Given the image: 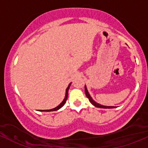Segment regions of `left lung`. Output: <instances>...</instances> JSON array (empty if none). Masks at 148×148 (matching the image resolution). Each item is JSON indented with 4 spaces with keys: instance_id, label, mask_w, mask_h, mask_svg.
Here are the masks:
<instances>
[{
    "instance_id": "8db88e82",
    "label": "left lung",
    "mask_w": 148,
    "mask_h": 148,
    "mask_svg": "<svg viewBox=\"0 0 148 148\" xmlns=\"http://www.w3.org/2000/svg\"><path fill=\"white\" fill-rule=\"evenodd\" d=\"M85 94H86V97L88 98V100H89V101L91 103V104L92 105H94V106L96 107H98V108H116L115 106H103V105H101V104L98 103L97 102H96L94 99L91 98V96H90L89 93H88V90H87V88H86V86L85 85Z\"/></svg>"
}]
</instances>
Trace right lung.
<instances>
[{"instance_id":"obj_1","label":"right lung","mask_w":148,"mask_h":148,"mask_svg":"<svg viewBox=\"0 0 148 148\" xmlns=\"http://www.w3.org/2000/svg\"><path fill=\"white\" fill-rule=\"evenodd\" d=\"M71 83H70L69 84V86H68L67 88H66V94H65V97L64 99V100L62 101L61 103L60 104V105L57 106V107H55V108H52V109H49V110H38L39 111H45V112H49V111H57V110H59L60 108H61L62 106H63L65 104V103L66 101V99H67V97H68V91H69V88L70 87V85H71Z\"/></svg>"}]
</instances>
